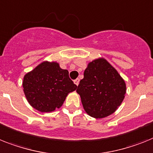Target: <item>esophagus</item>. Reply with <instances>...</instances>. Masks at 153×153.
Wrapping results in <instances>:
<instances>
[{"mask_svg": "<svg viewBox=\"0 0 153 153\" xmlns=\"http://www.w3.org/2000/svg\"><path fill=\"white\" fill-rule=\"evenodd\" d=\"M79 81H80V80H79V79H75V80L74 81V83L75 85H79Z\"/></svg>", "mask_w": 153, "mask_h": 153, "instance_id": "obj_1", "label": "esophagus"}]
</instances>
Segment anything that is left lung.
<instances>
[{
	"mask_svg": "<svg viewBox=\"0 0 153 153\" xmlns=\"http://www.w3.org/2000/svg\"><path fill=\"white\" fill-rule=\"evenodd\" d=\"M76 92L85 111L100 119L117 110L125 96L126 84L106 59L98 58L88 63Z\"/></svg>",
	"mask_w": 153,
	"mask_h": 153,
	"instance_id": "1",
	"label": "left lung"
}]
</instances>
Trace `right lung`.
Listing matches in <instances>:
<instances>
[{
	"instance_id": "obj_1",
	"label": "right lung",
	"mask_w": 153,
	"mask_h": 153,
	"mask_svg": "<svg viewBox=\"0 0 153 153\" xmlns=\"http://www.w3.org/2000/svg\"><path fill=\"white\" fill-rule=\"evenodd\" d=\"M22 86L29 104L44 113L60 108L68 93L77 88L69 78L68 71L53 61H43L25 74Z\"/></svg>"
}]
</instances>
